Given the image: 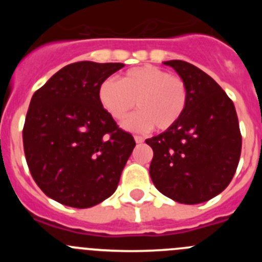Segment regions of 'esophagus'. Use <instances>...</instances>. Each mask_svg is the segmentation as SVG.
<instances>
[{
  "label": "esophagus",
  "instance_id": "1",
  "mask_svg": "<svg viewBox=\"0 0 262 262\" xmlns=\"http://www.w3.org/2000/svg\"><path fill=\"white\" fill-rule=\"evenodd\" d=\"M134 139H135V142L138 143V144H140V143L144 142V139H143L142 136H139V135H135V136H134Z\"/></svg>",
  "mask_w": 262,
  "mask_h": 262
}]
</instances>
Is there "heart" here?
<instances>
[{
    "instance_id": "b5f03b06",
    "label": "heart",
    "mask_w": 262,
    "mask_h": 262,
    "mask_svg": "<svg viewBox=\"0 0 262 262\" xmlns=\"http://www.w3.org/2000/svg\"><path fill=\"white\" fill-rule=\"evenodd\" d=\"M99 102L115 120H123L136 107L139 111L127 119L126 128L148 131L156 127L165 131L177 123L187 103L184 80L155 66L131 68L120 81L107 78L99 85Z\"/></svg>"
}]
</instances>
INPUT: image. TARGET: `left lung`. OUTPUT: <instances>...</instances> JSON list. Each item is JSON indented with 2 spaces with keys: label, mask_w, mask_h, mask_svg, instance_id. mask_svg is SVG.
<instances>
[{
  "label": "left lung",
  "mask_w": 262,
  "mask_h": 262,
  "mask_svg": "<svg viewBox=\"0 0 262 262\" xmlns=\"http://www.w3.org/2000/svg\"><path fill=\"white\" fill-rule=\"evenodd\" d=\"M184 80L187 103L177 123L147 139L149 165L160 193L185 205L211 200L232 180L242 154L235 106L223 89L200 68L182 60L164 62Z\"/></svg>",
  "instance_id": "left-lung-1"
}]
</instances>
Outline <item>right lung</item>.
<instances>
[{"instance_id": "right-lung-1", "label": "right lung", "mask_w": 262, "mask_h": 262, "mask_svg": "<svg viewBox=\"0 0 262 262\" xmlns=\"http://www.w3.org/2000/svg\"><path fill=\"white\" fill-rule=\"evenodd\" d=\"M122 62L78 61L36 90L23 126L34 181L61 205L88 209L117 190L135 140L99 102L103 81Z\"/></svg>"}]
</instances>
